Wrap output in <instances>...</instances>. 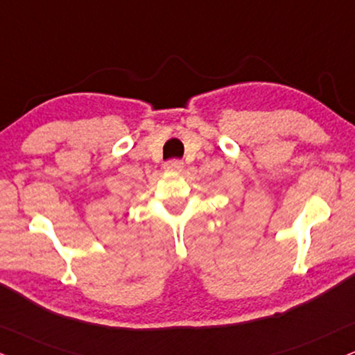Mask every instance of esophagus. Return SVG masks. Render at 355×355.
<instances>
[{
    "mask_svg": "<svg viewBox=\"0 0 355 355\" xmlns=\"http://www.w3.org/2000/svg\"><path fill=\"white\" fill-rule=\"evenodd\" d=\"M164 168L168 171H181L182 168H184V163H182L181 159H171L164 164Z\"/></svg>",
    "mask_w": 355,
    "mask_h": 355,
    "instance_id": "34e87169",
    "label": "esophagus"
}]
</instances>
